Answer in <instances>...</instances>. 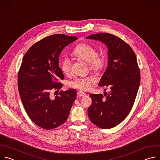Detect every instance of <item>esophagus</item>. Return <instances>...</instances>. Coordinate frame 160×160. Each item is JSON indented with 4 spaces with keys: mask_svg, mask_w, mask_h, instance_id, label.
<instances>
[{
    "mask_svg": "<svg viewBox=\"0 0 160 160\" xmlns=\"http://www.w3.org/2000/svg\"><path fill=\"white\" fill-rule=\"evenodd\" d=\"M77 95L80 96V97H84V96H86V94L84 92H82V91H79V92H77Z\"/></svg>",
    "mask_w": 160,
    "mask_h": 160,
    "instance_id": "34e87169",
    "label": "esophagus"
}]
</instances>
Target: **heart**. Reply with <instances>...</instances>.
<instances>
[{"label":"heart","instance_id":"heart-1","mask_svg":"<svg viewBox=\"0 0 160 160\" xmlns=\"http://www.w3.org/2000/svg\"><path fill=\"white\" fill-rule=\"evenodd\" d=\"M72 54L77 59L87 62L89 70L94 73L98 74L102 72L106 66L105 57L99 54L95 48L87 43L78 44L73 49ZM59 66L64 75H68L71 73V61L68 58H64L61 60ZM94 82V79L90 77H77L69 82V86L81 90H87Z\"/></svg>","mask_w":160,"mask_h":160}]
</instances>
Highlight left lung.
<instances>
[{"label": "left lung", "instance_id": "1", "mask_svg": "<svg viewBox=\"0 0 160 160\" xmlns=\"http://www.w3.org/2000/svg\"><path fill=\"white\" fill-rule=\"evenodd\" d=\"M87 38L100 40L107 45L108 67L99 86L111 90L108 94L104 92V97L89 95L92 104L88 108V115L98 127L111 128L125 120L134 104L141 81L138 61L130 45L117 36L99 33Z\"/></svg>", "mask_w": 160, "mask_h": 160}]
</instances>
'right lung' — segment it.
Listing matches in <instances>:
<instances>
[{"label": "right lung", "instance_id": "obj_1", "mask_svg": "<svg viewBox=\"0 0 160 160\" xmlns=\"http://www.w3.org/2000/svg\"><path fill=\"white\" fill-rule=\"evenodd\" d=\"M77 37L56 34L38 41L27 51L18 75L19 96L28 117L37 125L46 129L63 124L69 116L77 91L61 90L52 98V90H59L64 75L59 67L62 49Z\"/></svg>", "mask_w": 160, "mask_h": 160}]
</instances>
